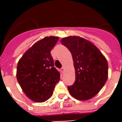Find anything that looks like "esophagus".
Returning <instances> with one entry per match:
<instances>
[{
  "instance_id": "34e87169",
  "label": "esophagus",
  "mask_w": 122,
  "mask_h": 122,
  "mask_svg": "<svg viewBox=\"0 0 122 122\" xmlns=\"http://www.w3.org/2000/svg\"><path fill=\"white\" fill-rule=\"evenodd\" d=\"M65 71V68L64 67H62V68H61V71L62 72V73H63Z\"/></svg>"
}]
</instances>
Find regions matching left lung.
I'll return each instance as SVG.
<instances>
[{
    "label": "left lung",
    "mask_w": 122,
    "mask_h": 122,
    "mask_svg": "<svg viewBox=\"0 0 122 122\" xmlns=\"http://www.w3.org/2000/svg\"><path fill=\"white\" fill-rule=\"evenodd\" d=\"M61 43L69 49L73 57L76 81L68 87L71 95L86 101L98 94L108 77L107 60L90 41L77 36L63 38Z\"/></svg>",
    "instance_id": "left-lung-1"
}]
</instances>
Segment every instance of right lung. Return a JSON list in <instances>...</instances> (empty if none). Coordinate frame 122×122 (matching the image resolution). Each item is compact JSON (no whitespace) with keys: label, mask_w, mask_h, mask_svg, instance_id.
Wrapping results in <instances>:
<instances>
[{"label":"right lung","mask_w":122,"mask_h":122,"mask_svg":"<svg viewBox=\"0 0 122 122\" xmlns=\"http://www.w3.org/2000/svg\"><path fill=\"white\" fill-rule=\"evenodd\" d=\"M58 40V36H46L32 45L18 62L17 80L25 95L36 103L50 98L60 80L51 55Z\"/></svg>","instance_id":"right-lung-1"}]
</instances>
